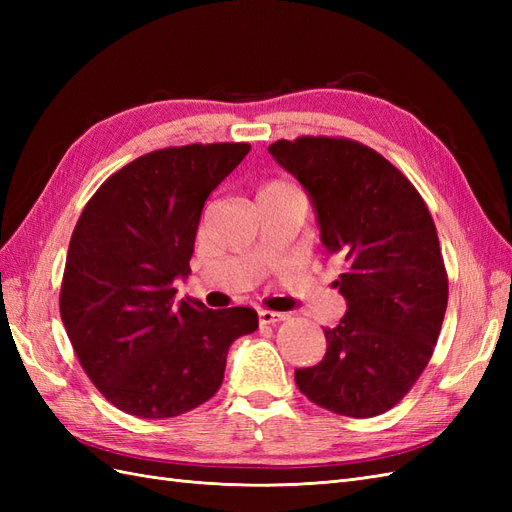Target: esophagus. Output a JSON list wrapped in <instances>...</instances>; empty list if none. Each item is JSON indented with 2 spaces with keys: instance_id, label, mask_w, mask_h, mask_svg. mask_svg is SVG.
<instances>
[{
  "instance_id": "obj_1",
  "label": "esophagus",
  "mask_w": 512,
  "mask_h": 512,
  "mask_svg": "<svg viewBox=\"0 0 512 512\" xmlns=\"http://www.w3.org/2000/svg\"><path fill=\"white\" fill-rule=\"evenodd\" d=\"M258 320H260V324H275V322L286 320V314L269 312V309H262V312H258Z\"/></svg>"
}]
</instances>
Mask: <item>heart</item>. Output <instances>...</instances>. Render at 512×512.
Segmentation results:
<instances>
[{
  "label": "heart",
  "instance_id": "heart-1",
  "mask_svg": "<svg viewBox=\"0 0 512 512\" xmlns=\"http://www.w3.org/2000/svg\"><path fill=\"white\" fill-rule=\"evenodd\" d=\"M275 192H292L286 183H280V181H273V183H267L265 188L260 190V194H275Z\"/></svg>",
  "mask_w": 512,
  "mask_h": 512
}]
</instances>
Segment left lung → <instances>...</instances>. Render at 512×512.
<instances>
[{"instance_id": "8db88e82", "label": "left lung", "mask_w": 512, "mask_h": 512, "mask_svg": "<svg viewBox=\"0 0 512 512\" xmlns=\"http://www.w3.org/2000/svg\"><path fill=\"white\" fill-rule=\"evenodd\" d=\"M269 153L303 185L322 245L348 267L333 282L348 309L324 329L322 361L294 369L299 391L342 416L391 410L427 367L448 301L425 200L378 151L348 138L301 136Z\"/></svg>"}]
</instances>
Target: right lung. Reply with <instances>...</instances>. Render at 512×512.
<instances>
[{"label": "right lung", "mask_w": 512, "mask_h": 512, "mask_svg": "<svg viewBox=\"0 0 512 512\" xmlns=\"http://www.w3.org/2000/svg\"><path fill=\"white\" fill-rule=\"evenodd\" d=\"M247 143L151 151L108 177L74 226L59 312L89 380L138 418L190 412L218 393L226 354L258 329L252 307L175 301L205 200Z\"/></svg>", "instance_id": "right-lung-1"}]
</instances>
